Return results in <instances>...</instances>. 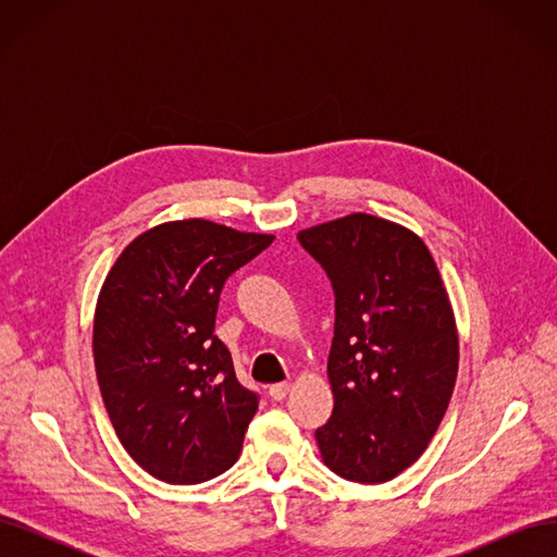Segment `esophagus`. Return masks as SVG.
Here are the masks:
<instances>
[{
    "instance_id": "1",
    "label": "esophagus",
    "mask_w": 557,
    "mask_h": 557,
    "mask_svg": "<svg viewBox=\"0 0 557 557\" xmlns=\"http://www.w3.org/2000/svg\"><path fill=\"white\" fill-rule=\"evenodd\" d=\"M288 393H290V383H274V385H269V397L276 399V401L285 399V395H288Z\"/></svg>"
}]
</instances>
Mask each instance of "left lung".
<instances>
[{
  "label": "left lung",
  "instance_id": "left-lung-1",
  "mask_svg": "<svg viewBox=\"0 0 557 557\" xmlns=\"http://www.w3.org/2000/svg\"><path fill=\"white\" fill-rule=\"evenodd\" d=\"M297 239L334 290V409L315 430L320 455L346 481H391L428 448L458 376V330L440 269L411 230L369 213Z\"/></svg>",
  "mask_w": 557,
  "mask_h": 557
}]
</instances>
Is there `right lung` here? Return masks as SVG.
Wrapping results in <instances>:
<instances>
[{
  "mask_svg": "<svg viewBox=\"0 0 557 557\" xmlns=\"http://www.w3.org/2000/svg\"><path fill=\"white\" fill-rule=\"evenodd\" d=\"M274 242L201 218L139 234L97 299L92 356L117 440L150 476L193 485L239 460L258 393L213 334L225 281Z\"/></svg>",
  "mask_w": 557,
  "mask_h": 557,
  "instance_id": "add662e5",
  "label": "right lung"
}]
</instances>
